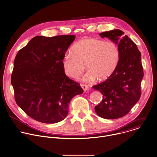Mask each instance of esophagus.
Returning <instances> with one entry per match:
<instances>
[{"mask_svg":"<svg viewBox=\"0 0 157 157\" xmlns=\"http://www.w3.org/2000/svg\"><path fill=\"white\" fill-rule=\"evenodd\" d=\"M81 87L82 88V89H83L84 91L88 90V89H89L88 86L86 85V84H81Z\"/></svg>","mask_w":157,"mask_h":157,"instance_id":"1","label":"esophagus"}]
</instances>
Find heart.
I'll use <instances>...</instances> for the list:
<instances>
[{
	"label": "heart",
	"instance_id": "obj_1",
	"mask_svg": "<svg viewBox=\"0 0 157 157\" xmlns=\"http://www.w3.org/2000/svg\"><path fill=\"white\" fill-rule=\"evenodd\" d=\"M71 50L72 53L67 52L63 58V72L67 76L77 79L84 73L86 65L88 71L84 79L87 82L109 78L116 70L121 57L117 43L100 38L81 40Z\"/></svg>",
	"mask_w": 157,
	"mask_h": 157
}]
</instances>
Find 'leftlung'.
<instances>
[{
    "label": "left lung",
    "instance_id": "8db88e82",
    "mask_svg": "<svg viewBox=\"0 0 157 157\" xmlns=\"http://www.w3.org/2000/svg\"><path fill=\"white\" fill-rule=\"evenodd\" d=\"M124 32L115 29L100 33L119 44V63L114 73L106 81L93 86L103 95L101 102L95 107L101 117L116 119L127 115L141 95V84L144 76L141 54L136 44Z\"/></svg>",
    "mask_w": 157,
    "mask_h": 157
}]
</instances>
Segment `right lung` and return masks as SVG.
<instances>
[{"label":"right lung","instance_id":"1","mask_svg":"<svg viewBox=\"0 0 157 157\" xmlns=\"http://www.w3.org/2000/svg\"><path fill=\"white\" fill-rule=\"evenodd\" d=\"M75 35L36 36L20 49L11 76L17 105L40 122L54 124L67 116L73 97L83 93L65 75L62 60Z\"/></svg>","mask_w":157,"mask_h":157}]
</instances>
